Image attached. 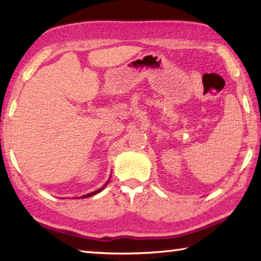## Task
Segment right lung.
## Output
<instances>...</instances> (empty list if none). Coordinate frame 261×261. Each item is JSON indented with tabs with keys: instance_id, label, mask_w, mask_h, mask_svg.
Instances as JSON below:
<instances>
[{
	"instance_id": "obj_1",
	"label": "right lung",
	"mask_w": 261,
	"mask_h": 261,
	"mask_svg": "<svg viewBox=\"0 0 261 261\" xmlns=\"http://www.w3.org/2000/svg\"><path fill=\"white\" fill-rule=\"evenodd\" d=\"M108 184V182L107 183H106L105 185H103V187L102 188H100L99 190H96V191H94V192H91V193H88V194H85V196H82L81 198H88V197H92V196H94V194H96V193H99V192H101V191H102V190H103V188L106 187V185H107Z\"/></svg>"
}]
</instances>
